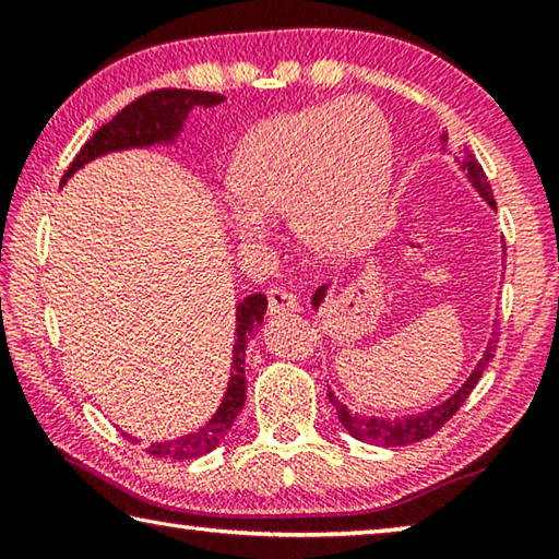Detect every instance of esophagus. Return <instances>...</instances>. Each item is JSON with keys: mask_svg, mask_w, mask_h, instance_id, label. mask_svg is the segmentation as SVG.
<instances>
[{"mask_svg": "<svg viewBox=\"0 0 559 559\" xmlns=\"http://www.w3.org/2000/svg\"><path fill=\"white\" fill-rule=\"evenodd\" d=\"M298 310V300L293 293L283 290V288H271L269 290V316L278 318L283 313H296Z\"/></svg>", "mask_w": 559, "mask_h": 559, "instance_id": "34e87169", "label": "esophagus"}]
</instances>
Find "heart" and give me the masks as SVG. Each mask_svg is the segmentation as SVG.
<instances>
[{"label": "heart", "instance_id": "1", "mask_svg": "<svg viewBox=\"0 0 559 559\" xmlns=\"http://www.w3.org/2000/svg\"><path fill=\"white\" fill-rule=\"evenodd\" d=\"M392 132L365 98H340L266 118L249 130L229 165L234 202L226 224L241 243L266 219L288 214L308 251L340 259L357 251L384 212Z\"/></svg>", "mask_w": 559, "mask_h": 559}]
</instances>
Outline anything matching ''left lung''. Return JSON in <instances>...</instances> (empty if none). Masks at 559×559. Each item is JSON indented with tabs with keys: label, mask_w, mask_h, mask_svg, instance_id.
<instances>
[{
	"label": "left lung",
	"mask_w": 559,
	"mask_h": 559,
	"mask_svg": "<svg viewBox=\"0 0 559 559\" xmlns=\"http://www.w3.org/2000/svg\"><path fill=\"white\" fill-rule=\"evenodd\" d=\"M441 145H443V150L453 147V155H456L461 169L466 173L471 187L476 189V192L480 194V200H484L490 206V210H496V200H493V192H490V185L486 179L484 167H480L478 159L468 153V147L466 145H451V138L447 135V132L441 135ZM328 290H330V283L320 286L313 293V302H310V306H313L316 310L323 306L325 298H328ZM493 353H496V340L490 337L486 349H484V357H480L476 367H473L471 374L466 377V382H463L459 390L449 396V400H443L441 404L431 406V409H424V412H416V414L392 416V419H386V416H367V414L349 412L347 406L337 400L335 392H330V390H328V400H330V404L335 406L337 419H340V424H343L349 437H355L357 441L374 443V447H406V443H416L421 439H429L433 431H439L443 424H447L451 416L461 409V404L468 400L473 386L478 384L480 374L486 372L488 362L493 359Z\"/></svg>",
	"instance_id": "8db88e82"
}]
</instances>
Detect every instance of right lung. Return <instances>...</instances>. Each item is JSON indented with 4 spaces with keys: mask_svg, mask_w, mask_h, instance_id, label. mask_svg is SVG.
<instances>
[{
    "mask_svg": "<svg viewBox=\"0 0 559 559\" xmlns=\"http://www.w3.org/2000/svg\"><path fill=\"white\" fill-rule=\"evenodd\" d=\"M224 100L226 98L219 96V93L185 91V88L153 91L143 98L132 100L130 106L122 108L116 118L93 132V138L81 147V153L75 155L71 167L66 169L61 185H66V179L73 177L75 169L93 163L96 157L122 153V150L175 145L179 132L185 130V120L189 116V110L214 108ZM266 308H269V300L263 293H251V296L239 300V306H236V340H234L231 372H229L231 377L222 396V404L216 406L212 419L197 431L185 433V437L173 439V441L150 443L147 447L150 456L173 459V461L200 459L204 453L214 451L224 441V437L229 433L231 424L236 421V416H239L241 406L246 402V374H243L246 347H249V337L253 330L261 328ZM122 437H128V433H122Z\"/></svg>",
    "mask_w": 559,
    "mask_h": 559,
    "instance_id": "1",
    "label": "right lung"
}]
</instances>
